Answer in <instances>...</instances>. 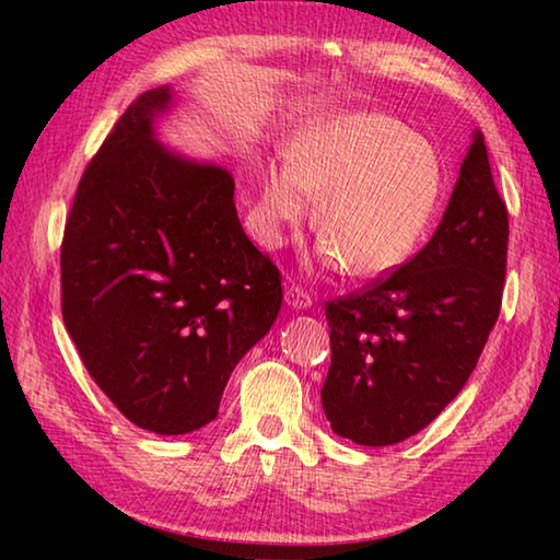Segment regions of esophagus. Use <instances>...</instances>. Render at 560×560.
Instances as JSON below:
<instances>
[{"instance_id":"esophagus-1","label":"esophagus","mask_w":560,"mask_h":560,"mask_svg":"<svg viewBox=\"0 0 560 560\" xmlns=\"http://www.w3.org/2000/svg\"><path fill=\"white\" fill-rule=\"evenodd\" d=\"M283 296H287V303L291 308L296 311H303V308H311V303H314V299H311V293L299 287V283H289L287 291H283Z\"/></svg>"}]
</instances>
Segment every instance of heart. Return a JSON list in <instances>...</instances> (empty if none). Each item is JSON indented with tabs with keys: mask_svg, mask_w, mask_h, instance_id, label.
<instances>
[{
	"mask_svg": "<svg viewBox=\"0 0 560 560\" xmlns=\"http://www.w3.org/2000/svg\"><path fill=\"white\" fill-rule=\"evenodd\" d=\"M440 150L385 113H340L293 143L289 167L261 175V220L271 244L308 220L318 200L320 259L363 279L385 277L412 257L444 195Z\"/></svg>",
	"mask_w": 560,
	"mask_h": 560,
	"instance_id": "1",
	"label": "heart"
}]
</instances>
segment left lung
I'll return each mask as SVG.
<instances>
[{
	"instance_id": "obj_1",
	"label": "left lung",
	"mask_w": 560,
	"mask_h": 560,
	"mask_svg": "<svg viewBox=\"0 0 560 560\" xmlns=\"http://www.w3.org/2000/svg\"><path fill=\"white\" fill-rule=\"evenodd\" d=\"M509 212L474 132L432 240L387 277L326 303L330 368L320 405L340 438H412L469 381L501 311Z\"/></svg>"
}]
</instances>
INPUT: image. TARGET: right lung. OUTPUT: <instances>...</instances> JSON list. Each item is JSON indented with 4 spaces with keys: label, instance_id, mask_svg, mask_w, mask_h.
Instances as JSON below:
<instances>
[{
    "label": "right lung",
    "instance_id": "obj_1",
    "mask_svg": "<svg viewBox=\"0 0 560 560\" xmlns=\"http://www.w3.org/2000/svg\"><path fill=\"white\" fill-rule=\"evenodd\" d=\"M170 89L103 140L61 242V314L89 375L138 428L200 430L281 311V273L244 234L234 179L158 145Z\"/></svg>",
    "mask_w": 560,
    "mask_h": 560
}]
</instances>
